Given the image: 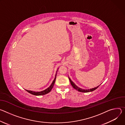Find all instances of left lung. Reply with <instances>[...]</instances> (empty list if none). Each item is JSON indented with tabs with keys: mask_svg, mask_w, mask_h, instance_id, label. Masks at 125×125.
I'll list each match as a JSON object with an SVG mask.
<instances>
[{
	"mask_svg": "<svg viewBox=\"0 0 125 125\" xmlns=\"http://www.w3.org/2000/svg\"><path fill=\"white\" fill-rule=\"evenodd\" d=\"M68 78H69V79H70V81L71 82V83L72 86L74 89H75L76 90H77V91H78L79 92H91V91H93L95 90V89H96L99 86V85L98 86H97V87H94V88H93L88 89H82L81 88H79L77 85H76V84L71 79V78L69 77H68Z\"/></svg>",
	"mask_w": 125,
	"mask_h": 125,
	"instance_id": "obj_1",
	"label": "left lung"
}]
</instances>
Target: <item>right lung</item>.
I'll return each mask as SVG.
<instances>
[{
  "mask_svg": "<svg viewBox=\"0 0 125 125\" xmlns=\"http://www.w3.org/2000/svg\"><path fill=\"white\" fill-rule=\"evenodd\" d=\"M59 69V68H58ZM58 70L56 72V73H55V78H54V80L52 81V83L51 85L48 87L47 88V89H46L45 90H43V91H40V92H35V91H31V90H26L25 89L27 92H28L29 93H30V94H33V95H36V96H40V95H45L48 93H49L52 89L53 86V85L54 84V82L55 81V79H56V76H57V72H58Z\"/></svg>",
  "mask_w": 125,
  "mask_h": 125,
  "instance_id": "right-lung-1",
  "label": "right lung"
}]
</instances>
